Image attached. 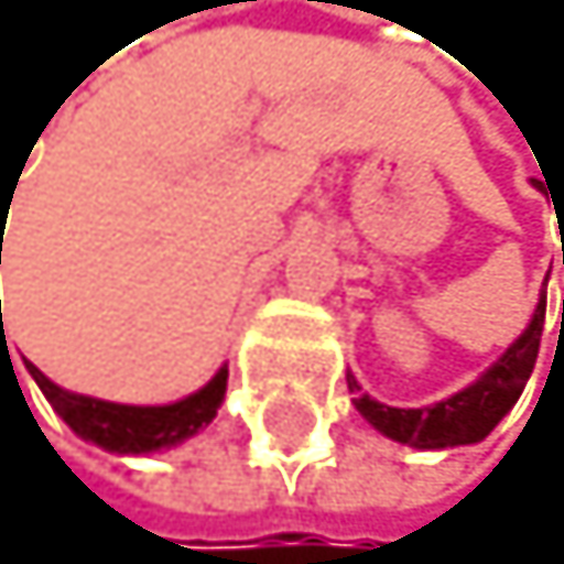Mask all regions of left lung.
Instances as JSON below:
<instances>
[{
	"instance_id": "8db88e82",
	"label": "left lung",
	"mask_w": 564,
	"mask_h": 564,
	"mask_svg": "<svg viewBox=\"0 0 564 564\" xmlns=\"http://www.w3.org/2000/svg\"><path fill=\"white\" fill-rule=\"evenodd\" d=\"M564 265V240H562ZM543 317H547V299H540L532 324L525 335L496 360L474 387L459 390L456 398L430 404V408H390L371 398H357V412L368 419L379 434H387L401 445L412 448H452V445H474V441L488 437L499 419H503L514 401L521 398L525 382L532 376L540 354V335H543ZM357 382H349L354 390Z\"/></svg>"
}]
</instances>
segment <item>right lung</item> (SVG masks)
Returning <instances> with one entry per match:
<instances>
[{
  "label": "right lung",
  "mask_w": 564,
  "mask_h": 564,
  "mask_svg": "<svg viewBox=\"0 0 564 564\" xmlns=\"http://www.w3.org/2000/svg\"><path fill=\"white\" fill-rule=\"evenodd\" d=\"M2 215H6V210H2ZM2 343H6V338H2ZM28 371H32V379L39 382V390L46 393V401L54 404V412L65 419V423L76 430L79 437L94 441V445H101L108 452H130V456L156 452V448H171V445H177V441L193 437L199 426H207L210 419L218 415V404H221V398H226V379H229V371L221 368L204 390L193 393V398L174 401V404H160V408H134V404L94 401V398H83V393L61 390L57 382H50L35 365H28Z\"/></svg>",
  "instance_id": "1"
}]
</instances>
